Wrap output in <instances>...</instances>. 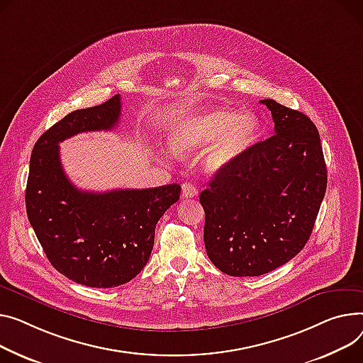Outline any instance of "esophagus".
Instances as JSON below:
<instances>
[{
  "instance_id": "obj_1",
  "label": "esophagus",
  "mask_w": 363,
  "mask_h": 363,
  "mask_svg": "<svg viewBox=\"0 0 363 363\" xmlns=\"http://www.w3.org/2000/svg\"><path fill=\"white\" fill-rule=\"evenodd\" d=\"M199 194V189L194 184L184 182L182 184V199H194Z\"/></svg>"
}]
</instances>
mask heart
Listing matches in <instances>:
<instances>
[{
	"instance_id": "b5f03b06",
	"label": "heart",
	"mask_w": 363,
	"mask_h": 363,
	"mask_svg": "<svg viewBox=\"0 0 363 363\" xmlns=\"http://www.w3.org/2000/svg\"><path fill=\"white\" fill-rule=\"evenodd\" d=\"M259 131V119L252 112L235 109H196L178 118L167 133V141L177 155L197 152L206 144L203 166L216 174L242 155Z\"/></svg>"
}]
</instances>
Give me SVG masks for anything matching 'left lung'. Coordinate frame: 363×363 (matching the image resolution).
Instances as JSON below:
<instances>
[{
  "mask_svg": "<svg viewBox=\"0 0 363 363\" xmlns=\"http://www.w3.org/2000/svg\"><path fill=\"white\" fill-rule=\"evenodd\" d=\"M274 135L248 147L200 194L210 261L233 276H261L302 251L327 188L317 127L273 99Z\"/></svg>",
  "mask_w": 363,
  "mask_h": 363,
  "instance_id": "left-lung-1",
  "label": "left lung"
}]
</instances>
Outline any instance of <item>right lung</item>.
I'll return each instance as SVG.
<instances>
[{
	"label": "right lung",
	"instance_id": "add662e5",
	"mask_svg": "<svg viewBox=\"0 0 363 363\" xmlns=\"http://www.w3.org/2000/svg\"><path fill=\"white\" fill-rule=\"evenodd\" d=\"M119 115V94L72 111L39 137L30 156L28 219L54 269L89 287H116L144 269L156 225L181 194L178 184L90 192L69 182L58 144L79 133L109 131Z\"/></svg>",
	"mask_w": 363,
	"mask_h": 363
}]
</instances>
